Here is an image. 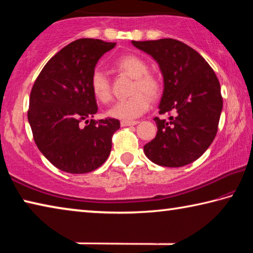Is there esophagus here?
<instances>
[{"instance_id": "esophagus-1", "label": "esophagus", "mask_w": 253, "mask_h": 253, "mask_svg": "<svg viewBox=\"0 0 253 253\" xmlns=\"http://www.w3.org/2000/svg\"><path fill=\"white\" fill-rule=\"evenodd\" d=\"M137 124H138V122H129V121H123V122L121 123V125H122L123 127H125V126H135V125H137Z\"/></svg>"}]
</instances>
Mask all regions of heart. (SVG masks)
Listing matches in <instances>:
<instances>
[{
	"mask_svg": "<svg viewBox=\"0 0 253 253\" xmlns=\"http://www.w3.org/2000/svg\"><path fill=\"white\" fill-rule=\"evenodd\" d=\"M119 71L134 78L131 84V96L125 100L118 101L109 110L111 117L123 119V121H132L138 118L148 109L151 104V96L153 99L161 96L163 85L161 80L156 76L148 74V65L138 55L127 54L119 58L115 62ZM90 89L96 99L101 104H108L111 100V85L109 79L105 72L101 70H93L90 76Z\"/></svg>",
	"mask_w": 253,
	"mask_h": 253,
	"instance_id": "b5f03b06",
	"label": "heart"
}]
</instances>
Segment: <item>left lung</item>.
Segmentation results:
<instances>
[{"label":"left lung","mask_w":253,"mask_h":253,"mask_svg":"<svg viewBox=\"0 0 253 253\" xmlns=\"http://www.w3.org/2000/svg\"><path fill=\"white\" fill-rule=\"evenodd\" d=\"M156 60L164 78L157 134L144 146L149 160L165 168H181L203 155L215 138L223 106L215 72L198 51L175 39L131 41Z\"/></svg>","instance_id":"left-lung-1"}]
</instances>
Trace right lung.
<instances>
[{"label":"right lung","instance_id":"add662e5","mask_svg":"<svg viewBox=\"0 0 253 253\" xmlns=\"http://www.w3.org/2000/svg\"><path fill=\"white\" fill-rule=\"evenodd\" d=\"M115 45L98 39L76 40L54 54L34 81L28 110L34 143L63 172H92L109 156L121 123L88 118L98 110L90 76L98 60ZM83 121L89 124L81 127Z\"/></svg>","mask_w":253,"mask_h":253}]
</instances>
